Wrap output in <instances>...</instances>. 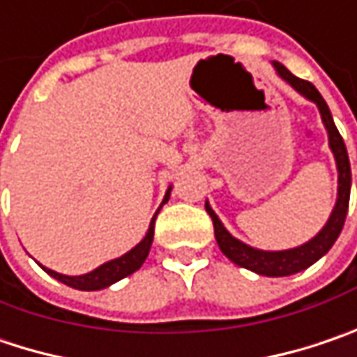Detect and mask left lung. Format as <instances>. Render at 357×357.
<instances>
[{
	"mask_svg": "<svg viewBox=\"0 0 357 357\" xmlns=\"http://www.w3.org/2000/svg\"><path fill=\"white\" fill-rule=\"evenodd\" d=\"M275 68H277L279 76L283 80H287L297 93H301L305 98L313 100L319 107V113H321V119H324L327 135H329V147H331L335 163H337V202H335V208H333L327 224L321 228V232L315 238H311V241L297 246V248L275 250V252L259 250V248H252V246H248L244 242L236 241L224 228V224L216 216V212L210 208V204H206V212L212 218L214 236H216L220 250L234 264H238L242 268H248L252 273L264 275V277H289V275H295L299 271H305L307 266H311L313 262L319 261L325 252L333 246V242L337 241V236H340V232L344 228V222H346L347 206H349L351 169H349L346 143L340 135V131H337V127L333 123L331 111H329L327 102L324 100V96L319 95V91L311 82H307L303 78H297L295 74L289 73L281 62H275Z\"/></svg>",
	"mask_w": 357,
	"mask_h": 357,
	"instance_id": "1",
	"label": "left lung"
}]
</instances>
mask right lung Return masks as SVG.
Instances as JSON below:
<instances>
[{"label":"right lung","instance_id":"right-lung-1","mask_svg":"<svg viewBox=\"0 0 357 357\" xmlns=\"http://www.w3.org/2000/svg\"><path fill=\"white\" fill-rule=\"evenodd\" d=\"M169 192H172V188L167 190V194H165V198H163V204L169 199ZM163 204H161V206H163ZM158 212H155L153 220H151V224H149V230H147L145 238L139 242L135 248H131L127 255L119 257V259H115V261L105 262V264H100L98 268L91 271V273H86V275H80V277L60 275V273H56V271H52V268H46V266H42V268H44L50 277L58 279L60 283L68 284V287H73V289H80V291H98V289H105V287H109V284L116 283V281H121V279L129 277L131 273L139 271V268H141V264H143L145 259H147L149 248H151V242H153V228H155Z\"/></svg>","mask_w":357,"mask_h":357}]
</instances>
